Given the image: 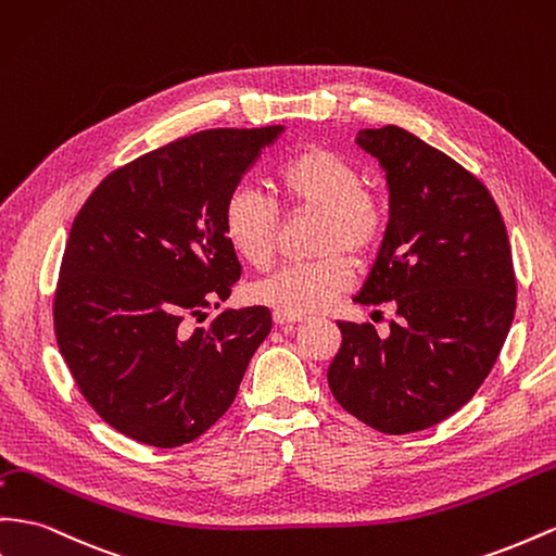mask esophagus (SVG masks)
<instances>
[{
	"label": "esophagus",
	"instance_id": "esophagus-1",
	"mask_svg": "<svg viewBox=\"0 0 556 556\" xmlns=\"http://www.w3.org/2000/svg\"><path fill=\"white\" fill-rule=\"evenodd\" d=\"M274 323H276L278 327H282V329H288V327H294V325L299 323V318H288V315L274 313Z\"/></svg>",
	"mask_w": 556,
	"mask_h": 556
}]
</instances>
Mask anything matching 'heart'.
Returning a JSON list of instances; mask_svg holds the SVG:
<instances>
[{
    "mask_svg": "<svg viewBox=\"0 0 556 556\" xmlns=\"http://www.w3.org/2000/svg\"><path fill=\"white\" fill-rule=\"evenodd\" d=\"M276 189L292 215H320L323 260L285 266L252 288V299L288 318H306L351 288L353 268L341 252L365 260L386 231L377 197L363 189L353 163L327 147L311 144L292 154L276 173ZM222 229L233 252L252 268L271 264L280 231L278 207L260 189L236 187L222 207Z\"/></svg>",
    "mask_w": 556,
    "mask_h": 556,
    "instance_id": "b5f03b06",
    "label": "heart"
}]
</instances>
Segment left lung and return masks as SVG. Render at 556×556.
Listing matches in <instances>:
<instances>
[{
	"label": "left lung",
	"instance_id": "obj_1",
	"mask_svg": "<svg viewBox=\"0 0 556 556\" xmlns=\"http://www.w3.org/2000/svg\"><path fill=\"white\" fill-rule=\"evenodd\" d=\"M355 142L379 161L388 227L357 304L393 302L379 337L369 323H337L341 349L329 390L357 421L386 434L426 430L484 383L517 306L505 222L479 179L397 126Z\"/></svg>",
	"mask_w": 556,
	"mask_h": 556
}]
</instances>
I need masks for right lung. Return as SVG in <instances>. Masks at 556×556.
Returning <instances> with one entry per match:
<instances>
[{
  "label": "right lung",
  "instance_id": "right-lung-1",
  "mask_svg": "<svg viewBox=\"0 0 556 556\" xmlns=\"http://www.w3.org/2000/svg\"><path fill=\"white\" fill-rule=\"evenodd\" d=\"M282 130L179 138L110 173L74 217L53 296L58 349L102 421L135 442L201 438L271 332L266 306L193 323L241 278L222 207Z\"/></svg>",
  "mask_w": 556,
  "mask_h": 556
}]
</instances>
